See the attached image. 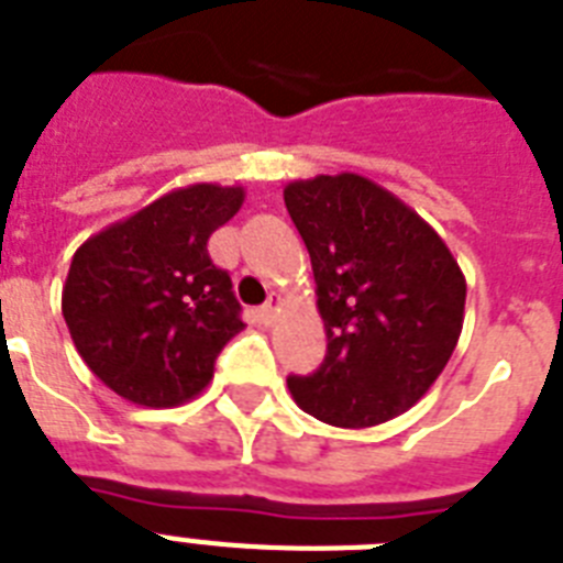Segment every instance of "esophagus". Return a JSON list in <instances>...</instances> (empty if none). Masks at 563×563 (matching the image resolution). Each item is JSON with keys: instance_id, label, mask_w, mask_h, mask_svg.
Instances as JSON below:
<instances>
[{"instance_id": "34e87169", "label": "esophagus", "mask_w": 563, "mask_h": 563, "mask_svg": "<svg viewBox=\"0 0 563 563\" xmlns=\"http://www.w3.org/2000/svg\"><path fill=\"white\" fill-rule=\"evenodd\" d=\"M280 306H283L280 295H268L266 303L260 306V320H263V323H274V318L280 314Z\"/></svg>"}]
</instances>
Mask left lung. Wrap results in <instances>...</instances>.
I'll list each match as a JSON object with an SVG mask.
<instances>
[{"mask_svg":"<svg viewBox=\"0 0 563 563\" xmlns=\"http://www.w3.org/2000/svg\"><path fill=\"white\" fill-rule=\"evenodd\" d=\"M283 200L311 257L325 357L289 377L303 412L343 429L418 404L464 329L466 280L432 225L361 174L295 179Z\"/></svg>","mask_w":563,"mask_h":563,"instance_id":"1","label":"left lung"}]
</instances>
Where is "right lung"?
<instances>
[{"label": "right lung", "instance_id": "1", "mask_svg": "<svg viewBox=\"0 0 563 563\" xmlns=\"http://www.w3.org/2000/svg\"><path fill=\"white\" fill-rule=\"evenodd\" d=\"M243 200L240 186L174 188L77 249L63 286L65 323L88 369L120 398L168 409L214 377L217 354L243 320L209 238Z\"/></svg>", "mask_w": 563, "mask_h": 563}]
</instances>
